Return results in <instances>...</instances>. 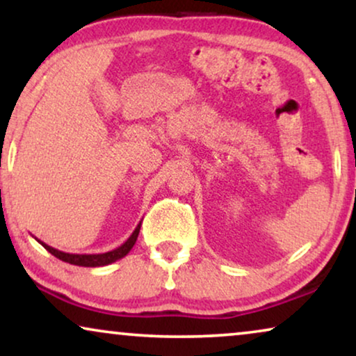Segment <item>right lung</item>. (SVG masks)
I'll return each instance as SVG.
<instances>
[{
    "instance_id": "right-lung-1",
    "label": "right lung",
    "mask_w": 356,
    "mask_h": 356,
    "mask_svg": "<svg viewBox=\"0 0 356 356\" xmlns=\"http://www.w3.org/2000/svg\"><path fill=\"white\" fill-rule=\"evenodd\" d=\"M139 230H140V222L139 225L134 228V232L131 233V236L126 240L123 245L116 248V250H111L108 252H102V254H70V252H63L60 250H55V248L48 246L47 243H43L40 240H37L40 245L45 248L48 252H51L53 256L58 257V259L65 261V262H70V264H74V266H82V267H102V266H108L111 262L121 259V257H124L128 252L133 250L136 240H138V235H139Z\"/></svg>"
}]
</instances>
